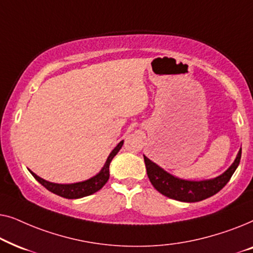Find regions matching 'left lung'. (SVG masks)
<instances>
[{
  "label": "left lung",
  "mask_w": 253,
  "mask_h": 253,
  "mask_svg": "<svg viewBox=\"0 0 253 253\" xmlns=\"http://www.w3.org/2000/svg\"><path fill=\"white\" fill-rule=\"evenodd\" d=\"M242 150L238 152L234 164L223 172L213 179L207 181H185L168 174L164 169L152 162L150 159L144 155L145 166H146L147 176L152 185L158 190L161 195L168 198L178 200V202L195 203L200 202L209 197H212L220 191L224 185L229 182L231 176L236 170L241 161Z\"/></svg>",
  "instance_id": "8db88e82"
}]
</instances>
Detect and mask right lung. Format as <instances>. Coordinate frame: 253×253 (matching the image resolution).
<instances>
[{"label": "right lung", "mask_w": 253, "mask_h": 253, "mask_svg": "<svg viewBox=\"0 0 253 253\" xmlns=\"http://www.w3.org/2000/svg\"><path fill=\"white\" fill-rule=\"evenodd\" d=\"M123 145V140L119 143V145L114 148L112 153L109 154L108 159H107L105 166L101 169V171L99 172L98 175H95L94 177L87 179V181L79 182V183H74V184H56V183H50L44 181L43 178L37 176L34 172L31 171V174L33 175V177L37 179L38 182L40 183L41 185H43L48 191L55 193V195L63 197V198L68 199H77V198H83V197L89 196L92 193L99 191L100 189L102 188L103 185L106 184L107 181L109 179V165L110 161L113 160V158L119 153Z\"/></svg>", "instance_id": "1"}]
</instances>
